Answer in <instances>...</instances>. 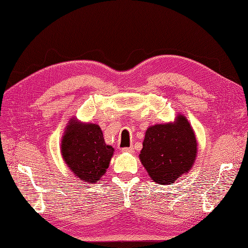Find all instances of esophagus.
<instances>
[{"mask_svg":"<svg viewBox=\"0 0 248 248\" xmlns=\"http://www.w3.org/2000/svg\"><path fill=\"white\" fill-rule=\"evenodd\" d=\"M122 152L123 153H134V148L133 147H128V148H123L122 149Z\"/></svg>","mask_w":248,"mask_h":248,"instance_id":"34e87169","label":"esophagus"}]
</instances>
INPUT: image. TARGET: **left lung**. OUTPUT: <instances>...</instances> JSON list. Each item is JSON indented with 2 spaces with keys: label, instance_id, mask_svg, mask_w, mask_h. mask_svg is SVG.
<instances>
[{
  "label": "left lung",
  "instance_id": "8db88e82",
  "mask_svg": "<svg viewBox=\"0 0 248 248\" xmlns=\"http://www.w3.org/2000/svg\"><path fill=\"white\" fill-rule=\"evenodd\" d=\"M197 154L195 131L184 114H177L173 123L147 128L139 157L151 179L170 185L191 169Z\"/></svg>",
  "mask_w": 248,
  "mask_h": 248
}]
</instances>
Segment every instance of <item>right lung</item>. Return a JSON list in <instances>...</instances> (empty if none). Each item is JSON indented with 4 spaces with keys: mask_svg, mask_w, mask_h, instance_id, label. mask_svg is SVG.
Returning a JSON list of instances; mask_svg holds the SVG:
<instances>
[{
    "mask_svg": "<svg viewBox=\"0 0 248 248\" xmlns=\"http://www.w3.org/2000/svg\"><path fill=\"white\" fill-rule=\"evenodd\" d=\"M114 149L106 145L101 128L72 117L61 142L62 157L73 174L86 184H95L105 174Z\"/></svg>",
    "mask_w": 248,
    "mask_h": 248,
    "instance_id": "obj_1",
    "label": "right lung"
}]
</instances>
